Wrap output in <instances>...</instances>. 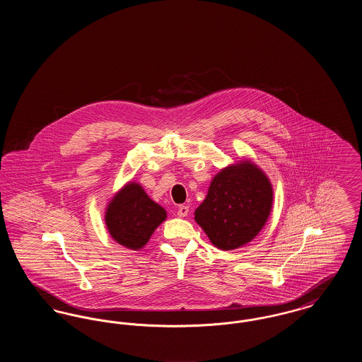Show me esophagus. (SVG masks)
<instances>
[{
	"label": "esophagus",
	"instance_id": "34e87169",
	"mask_svg": "<svg viewBox=\"0 0 362 362\" xmlns=\"http://www.w3.org/2000/svg\"><path fill=\"white\" fill-rule=\"evenodd\" d=\"M189 206H186V205H180V206L177 207V216L179 217H186L189 214Z\"/></svg>",
	"mask_w": 362,
	"mask_h": 362
}]
</instances>
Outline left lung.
<instances>
[{
	"instance_id": "obj_1",
	"label": "left lung",
	"mask_w": 362,
	"mask_h": 362,
	"mask_svg": "<svg viewBox=\"0 0 362 362\" xmlns=\"http://www.w3.org/2000/svg\"><path fill=\"white\" fill-rule=\"evenodd\" d=\"M273 205V189L257 165L245 161L217 173L195 221L220 250L229 251L252 240Z\"/></svg>"
}]
</instances>
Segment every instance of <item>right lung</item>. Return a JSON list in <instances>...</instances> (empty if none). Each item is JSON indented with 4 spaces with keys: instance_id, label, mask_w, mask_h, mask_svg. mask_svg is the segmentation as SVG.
<instances>
[{
    "instance_id": "1",
    "label": "right lung",
    "mask_w": 362,
    "mask_h": 362,
    "mask_svg": "<svg viewBox=\"0 0 362 362\" xmlns=\"http://www.w3.org/2000/svg\"><path fill=\"white\" fill-rule=\"evenodd\" d=\"M167 217L137 183H129L112 198L105 211V224L114 240L130 250L142 248Z\"/></svg>"
}]
</instances>
